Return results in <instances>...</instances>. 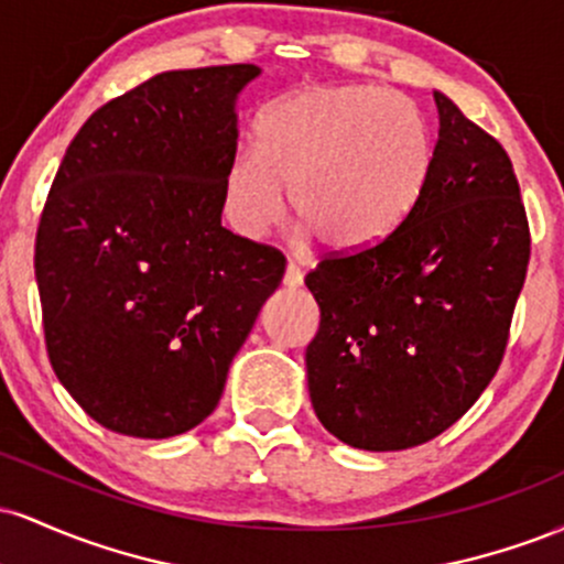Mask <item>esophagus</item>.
<instances>
[{
  "instance_id": "1",
  "label": "esophagus",
  "mask_w": 564,
  "mask_h": 564,
  "mask_svg": "<svg viewBox=\"0 0 564 564\" xmlns=\"http://www.w3.org/2000/svg\"><path fill=\"white\" fill-rule=\"evenodd\" d=\"M283 283H286L289 289L302 286V283H304V270H302V262L289 260V264H286V275H283Z\"/></svg>"
}]
</instances>
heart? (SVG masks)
I'll return each instance as SVG.
<instances>
[{
	"mask_svg": "<svg viewBox=\"0 0 564 564\" xmlns=\"http://www.w3.org/2000/svg\"><path fill=\"white\" fill-rule=\"evenodd\" d=\"M432 166L416 102L373 84H315L278 97L225 172V209L260 238L283 215V185L304 236L328 249L379 243L411 215Z\"/></svg>",
	"mask_w": 564,
	"mask_h": 564,
	"instance_id": "obj_1",
	"label": "heart"
}]
</instances>
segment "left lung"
Wrapping results in <instances>:
<instances>
[{
  "label": "left lung",
  "mask_w": 564,
  "mask_h": 564,
  "mask_svg": "<svg viewBox=\"0 0 564 564\" xmlns=\"http://www.w3.org/2000/svg\"><path fill=\"white\" fill-rule=\"evenodd\" d=\"M440 132L416 206L390 236L326 257L304 283L315 416L360 451H405L475 405L501 366L530 230L501 142L435 93Z\"/></svg>",
  "instance_id": "1"
}]
</instances>
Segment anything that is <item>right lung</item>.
I'll list each match as a JSON object with an SVG mask.
<instances>
[{"mask_svg": "<svg viewBox=\"0 0 564 564\" xmlns=\"http://www.w3.org/2000/svg\"><path fill=\"white\" fill-rule=\"evenodd\" d=\"M251 63L166 70L70 140L36 230L55 377L97 424L164 440L204 422L286 257L223 228Z\"/></svg>", "mask_w": 564, "mask_h": 564, "instance_id": "1", "label": "right lung"}]
</instances>
